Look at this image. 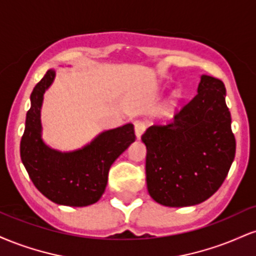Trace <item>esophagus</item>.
<instances>
[{
	"instance_id": "1",
	"label": "esophagus",
	"mask_w": 256,
	"mask_h": 256,
	"mask_svg": "<svg viewBox=\"0 0 256 256\" xmlns=\"http://www.w3.org/2000/svg\"><path fill=\"white\" fill-rule=\"evenodd\" d=\"M134 132H136V136L138 140H140V136L143 134V132L146 131V124L143 122V120H136V122H134Z\"/></svg>"
}]
</instances>
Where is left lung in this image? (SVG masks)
I'll use <instances>...</instances> for the list:
<instances>
[{"label":"left lung","mask_w":256,"mask_h":256,"mask_svg":"<svg viewBox=\"0 0 256 256\" xmlns=\"http://www.w3.org/2000/svg\"><path fill=\"white\" fill-rule=\"evenodd\" d=\"M220 79L202 76L198 94L172 120L146 128V176L158 204L185 207L210 198L224 183L236 152Z\"/></svg>","instance_id":"8db88e82"}]
</instances>
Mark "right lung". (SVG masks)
Masks as SVG:
<instances>
[{"instance_id": "obj_1", "label": "right lung", "mask_w": 256, "mask_h": 256, "mask_svg": "<svg viewBox=\"0 0 256 256\" xmlns=\"http://www.w3.org/2000/svg\"><path fill=\"white\" fill-rule=\"evenodd\" d=\"M54 77L55 71L49 70L32 91L20 156L32 183L46 198L58 204L84 207L98 202L104 192L112 164L136 140L134 125L102 132L79 150L50 149L40 138V107Z\"/></svg>"}]
</instances>
